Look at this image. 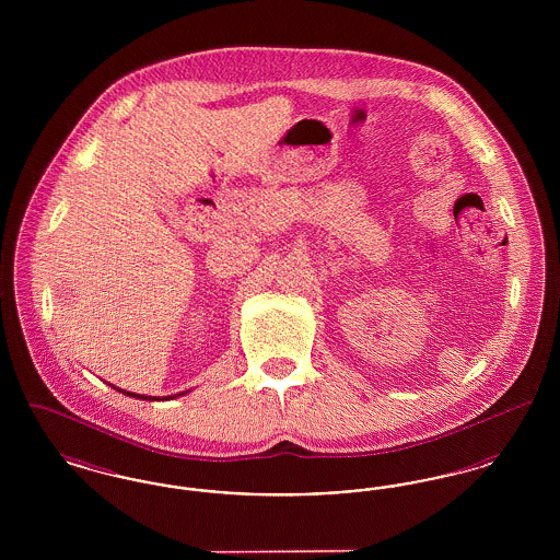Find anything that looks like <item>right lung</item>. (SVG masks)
I'll use <instances>...</instances> for the list:
<instances>
[{
  "instance_id": "obj_1",
  "label": "right lung",
  "mask_w": 560,
  "mask_h": 560,
  "mask_svg": "<svg viewBox=\"0 0 560 560\" xmlns=\"http://www.w3.org/2000/svg\"><path fill=\"white\" fill-rule=\"evenodd\" d=\"M119 390V388H117ZM121 393H126V390H121ZM128 397H136V399H142V400H155V397H144V395H133V393H126ZM180 395H185V393H180ZM165 399H174V397H165ZM158 400H160V397H158Z\"/></svg>"
}]
</instances>
